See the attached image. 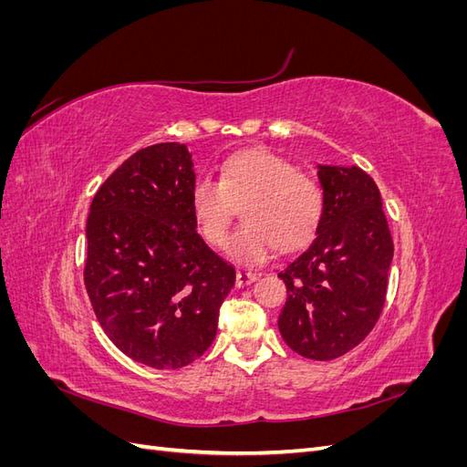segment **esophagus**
<instances>
[{
	"instance_id": "1",
	"label": "esophagus",
	"mask_w": 467,
	"mask_h": 467,
	"mask_svg": "<svg viewBox=\"0 0 467 467\" xmlns=\"http://www.w3.org/2000/svg\"><path fill=\"white\" fill-rule=\"evenodd\" d=\"M255 278H257L255 273L237 271V275H235V285H237V286H245V285H249V282H253Z\"/></svg>"
}]
</instances>
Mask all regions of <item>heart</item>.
Here are the masks:
<instances>
[{"instance_id":"b5f03b06","label":"heart","mask_w":467,"mask_h":467,"mask_svg":"<svg viewBox=\"0 0 467 467\" xmlns=\"http://www.w3.org/2000/svg\"><path fill=\"white\" fill-rule=\"evenodd\" d=\"M191 214L210 245L228 242L234 206H242L244 228L232 237L230 257L244 265L265 263L275 247L292 251L306 245L319 228L325 199L319 182L278 155L249 150L220 167L218 181L194 179Z\"/></svg>"}]
</instances>
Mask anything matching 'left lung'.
<instances>
[{"instance_id": "1", "label": "left lung", "mask_w": 467, "mask_h": 467, "mask_svg": "<svg viewBox=\"0 0 467 467\" xmlns=\"http://www.w3.org/2000/svg\"><path fill=\"white\" fill-rule=\"evenodd\" d=\"M323 218L316 237L278 273L286 302L278 331L312 360H331L372 331L388 290L393 242L374 179L357 165H317Z\"/></svg>"}]
</instances>
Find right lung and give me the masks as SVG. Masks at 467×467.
<instances>
[{"instance_id":"right-lung-1","label":"right lung","mask_w":467,"mask_h":467,"mask_svg":"<svg viewBox=\"0 0 467 467\" xmlns=\"http://www.w3.org/2000/svg\"><path fill=\"white\" fill-rule=\"evenodd\" d=\"M192 153L165 142L130 155L93 196L86 288L126 357L175 370L204 355L235 268L196 234Z\"/></svg>"}]
</instances>
